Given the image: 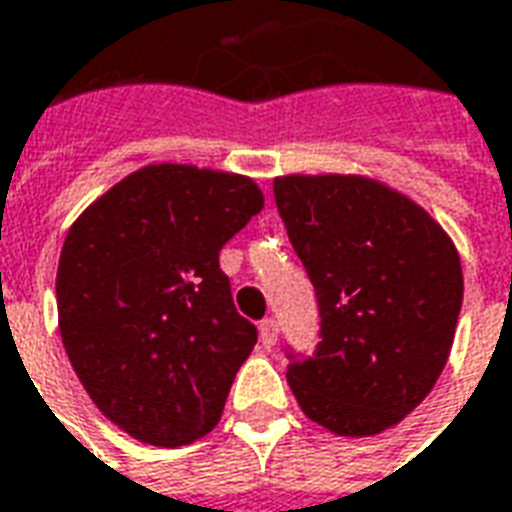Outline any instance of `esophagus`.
I'll return each mask as SVG.
<instances>
[{
  "mask_svg": "<svg viewBox=\"0 0 512 512\" xmlns=\"http://www.w3.org/2000/svg\"><path fill=\"white\" fill-rule=\"evenodd\" d=\"M278 333H281V327H278V322H275V319H264V322L259 324L261 343H264L267 349L278 343Z\"/></svg>",
  "mask_w": 512,
  "mask_h": 512,
  "instance_id": "obj_1",
  "label": "esophagus"
}]
</instances>
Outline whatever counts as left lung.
I'll list each match as a JSON object with an SVG mask.
<instances>
[{"mask_svg":"<svg viewBox=\"0 0 512 512\" xmlns=\"http://www.w3.org/2000/svg\"><path fill=\"white\" fill-rule=\"evenodd\" d=\"M275 204L319 305L286 379L313 423L371 436L431 393L464 300L461 259L423 207L368 177H281Z\"/></svg>","mask_w":512,"mask_h":512,"instance_id":"obj_1","label":"left lung"}]
</instances>
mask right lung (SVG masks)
<instances>
[{
	"mask_svg": "<svg viewBox=\"0 0 512 512\" xmlns=\"http://www.w3.org/2000/svg\"><path fill=\"white\" fill-rule=\"evenodd\" d=\"M261 207L253 179L160 163L117 182L67 231L62 343L89 398L133 439L179 447L218 425L259 338L218 256Z\"/></svg>",
	"mask_w": 512,
	"mask_h": 512,
	"instance_id": "1",
	"label": "right lung"
}]
</instances>
